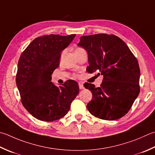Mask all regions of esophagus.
<instances>
[{
    "instance_id": "obj_1",
    "label": "esophagus",
    "mask_w": 155,
    "mask_h": 155,
    "mask_svg": "<svg viewBox=\"0 0 155 155\" xmlns=\"http://www.w3.org/2000/svg\"><path fill=\"white\" fill-rule=\"evenodd\" d=\"M78 86H79V89H84V86H83V84L79 83H78Z\"/></svg>"
}]
</instances>
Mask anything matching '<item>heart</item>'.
I'll use <instances>...</instances> for the list:
<instances>
[{
    "label": "heart",
    "instance_id": "1",
    "mask_svg": "<svg viewBox=\"0 0 155 155\" xmlns=\"http://www.w3.org/2000/svg\"><path fill=\"white\" fill-rule=\"evenodd\" d=\"M81 50V48H77V49L76 50V51H77V50Z\"/></svg>",
    "mask_w": 155,
    "mask_h": 155
}]
</instances>
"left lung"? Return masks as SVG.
<instances>
[{
	"mask_svg": "<svg viewBox=\"0 0 155 155\" xmlns=\"http://www.w3.org/2000/svg\"><path fill=\"white\" fill-rule=\"evenodd\" d=\"M78 45L87 51L89 66L87 71L92 73L99 70L104 76L100 87L84 84L93 94L87 105L88 110L105 120L124 116L140 93V72L136 57L125 42L114 35L81 36Z\"/></svg>",
	"mask_w": 155,
	"mask_h": 155,
	"instance_id": "1",
	"label": "left lung"
}]
</instances>
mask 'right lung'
Returning <instances> with one entry per match:
<instances>
[{
    "label": "right lung",
    "instance_id": "add662e5",
    "mask_svg": "<svg viewBox=\"0 0 155 155\" xmlns=\"http://www.w3.org/2000/svg\"><path fill=\"white\" fill-rule=\"evenodd\" d=\"M75 36L51 34L38 37L19 58L16 83L21 102L38 120L52 122L63 117L79 92L74 81L69 80L59 87L50 82L51 74L59 66L62 51Z\"/></svg>",
    "mask_w": 155,
    "mask_h": 155
}]
</instances>
